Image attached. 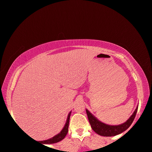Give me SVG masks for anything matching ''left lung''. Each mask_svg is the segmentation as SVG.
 I'll list each match as a JSON object with an SVG mask.
<instances>
[{"mask_svg":"<svg viewBox=\"0 0 152 152\" xmlns=\"http://www.w3.org/2000/svg\"><path fill=\"white\" fill-rule=\"evenodd\" d=\"M137 109L138 106L136 107L132 116L129 118L125 123L118 125H110L105 124V123L100 121L88 109H86V111L90 124H91L92 129L95 133H96L99 135L104 136V137H112V136L119 135L120 133H123L130 127V125L132 124L133 120L135 119Z\"/></svg>","mask_w":152,"mask_h":152,"instance_id":"8db88e82","label":"left lung"}]
</instances>
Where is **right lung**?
<instances>
[{"mask_svg": "<svg viewBox=\"0 0 152 152\" xmlns=\"http://www.w3.org/2000/svg\"><path fill=\"white\" fill-rule=\"evenodd\" d=\"M71 112L69 113V114L68 115V117H67V120L66 122L65 123V125L63 127L62 129H61V132L58 133V134L56 135L55 136H53V137H51L50 139H48L47 140H44V141H42V143L43 144H51V143H58L59 141H60L64 139V137H66V135H67V133L68 132V126H69V122H70V115H71Z\"/></svg>", "mask_w": 152, "mask_h": 152, "instance_id": "add662e5", "label": "right lung"}]
</instances>
